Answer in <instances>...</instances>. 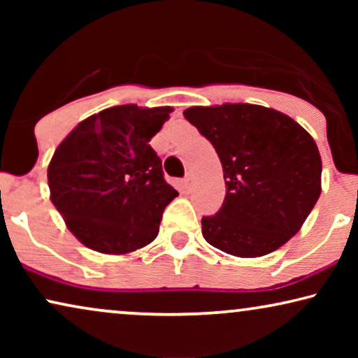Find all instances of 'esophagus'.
<instances>
[{"instance_id":"34e87169","label":"esophagus","mask_w":358,"mask_h":358,"mask_svg":"<svg viewBox=\"0 0 358 358\" xmlns=\"http://www.w3.org/2000/svg\"><path fill=\"white\" fill-rule=\"evenodd\" d=\"M192 184H194V179H192V176H185V178H184V180H182V185H184V189L185 190H187V192H189V190L190 189H192Z\"/></svg>"}]
</instances>
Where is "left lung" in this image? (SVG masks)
I'll return each mask as SVG.
<instances>
[{
	"instance_id": "obj_1",
	"label": "left lung",
	"mask_w": 358,
	"mask_h": 358,
	"mask_svg": "<svg viewBox=\"0 0 358 358\" xmlns=\"http://www.w3.org/2000/svg\"><path fill=\"white\" fill-rule=\"evenodd\" d=\"M184 117L213 145L227 185L222 208L202 218L205 241L238 257L275 251L300 231L321 194L311 135L282 112L254 104L190 107Z\"/></svg>"
}]
</instances>
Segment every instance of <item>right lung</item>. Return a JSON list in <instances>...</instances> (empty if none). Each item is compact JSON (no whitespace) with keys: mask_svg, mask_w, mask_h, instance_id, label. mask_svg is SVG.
Listing matches in <instances>:
<instances>
[{"mask_svg":"<svg viewBox=\"0 0 358 358\" xmlns=\"http://www.w3.org/2000/svg\"><path fill=\"white\" fill-rule=\"evenodd\" d=\"M169 112L110 107L80 122L58 145L47 173L50 200L86 248L127 254L158 236L164 208L179 195L150 145Z\"/></svg>","mask_w":358,"mask_h":358,"instance_id":"1","label":"right lung"}]
</instances>
